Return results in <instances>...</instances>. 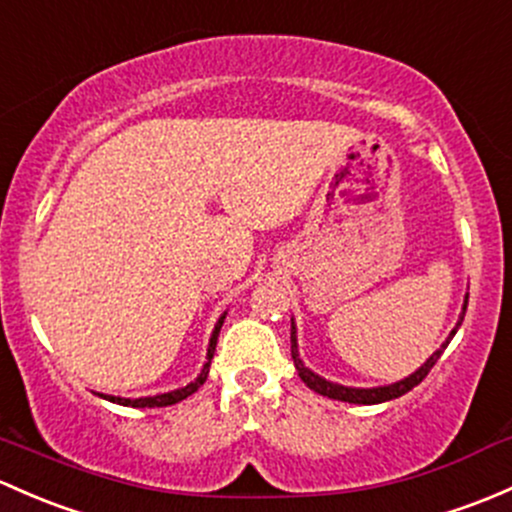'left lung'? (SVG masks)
<instances>
[{
  "instance_id": "8db88e82",
  "label": "left lung",
  "mask_w": 512,
  "mask_h": 512,
  "mask_svg": "<svg viewBox=\"0 0 512 512\" xmlns=\"http://www.w3.org/2000/svg\"><path fill=\"white\" fill-rule=\"evenodd\" d=\"M466 306H469V297H466V301H464V309H461L459 321H456V326L451 328L449 338H446V341L441 343L439 351H434L432 355H429L427 363H424L419 370H414L410 378L400 380V383L385 385V387H346V385L331 383V380H324V378H321V375H316L314 370L306 368V365L301 363V358H299L297 328H294V321H292V358H294V365H297L299 378L304 380L306 387H311V390L319 392V395L331 397V400L353 402V405H380V402H387V400H395V397H402V395H405V392H410L412 387H417L424 378H427L429 370L434 368V363H437V360L441 358V353H444V348L449 346V341H451V338H454V333L459 331L461 321H464V314H466Z\"/></svg>"
}]
</instances>
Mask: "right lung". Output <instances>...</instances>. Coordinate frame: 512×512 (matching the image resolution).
<instances>
[{
	"label": "right lung",
	"instance_id": "obj_1",
	"mask_svg": "<svg viewBox=\"0 0 512 512\" xmlns=\"http://www.w3.org/2000/svg\"><path fill=\"white\" fill-rule=\"evenodd\" d=\"M225 321V314L220 316L218 324L213 328V336H211V343H208V355H206V363H203V370L201 375H198L193 383H188L186 387H179V390H171V392H164V395H154V397H137V400H129V397H115V395H98L102 400H110V402H117V405H125V407H169V405H176V402L186 400L188 395H193V392L198 390L203 383H206L208 378V370H211V360H213V353H215V343H218V333H220V326H223Z\"/></svg>",
	"mask_w": 512,
	"mask_h": 512
}]
</instances>
